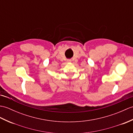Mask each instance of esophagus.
Here are the masks:
<instances>
[{
	"label": "esophagus",
	"instance_id": "1",
	"mask_svg": "<svg viewBox=\"0 0 133 133\" xmlns=\"http://www.w3.org/2000/svg\"><path fill=\"white\" fill-rule=\"evenodd\" d=\"M71 61V59H67V62H70Z\"/></svg>",
	"mask_w": 133,
	"mask_h": 133
}]
</instances>
